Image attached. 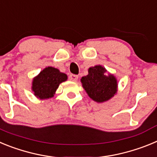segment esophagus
Instances as JSON below:
<instances>
[{
	"mask_svg": "<svg viewBox=\"0 0 157 157\" xmlns=\"http://www.w3.org/2000/svg\"><path fill=\"white\" fill-rule=\"evenodd\" d=\"M78 76L76 75L71 74L70 75H69V79H70L71 81L76 82V81H77V80H78Z\"/></svg>",
	"mask_w": 157,
	"mask_h": 157,
	"instance_id": "obj_1",
	"label": "esophagus"
}]
</instances>
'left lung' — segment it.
Masks as SVG:
<instances>
[{"label":"left lung","instance_id":"8db88e82","mask_svg":"<svg viewBox=\"0 0 157 157\" xmlns=\"http://www.w3.org/2000/svg\"><path fill=\"white\" fill-rule=\"evenodd\" d=\"M106 69L101 65L90 67L86 76L82 77V87L94 101H109L117 92V80L113 75H105Z\"/></svg>","mask_w":157,"mask_h":157}]
</instances>
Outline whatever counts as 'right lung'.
<instances>
[{
    "mask_svg": "<svg viewBox=\"0 0 157 157\" xmlns=\"http://www.w3.org/2000/svg\"><path fill=\"white\" fill-rule=\"evenodd\" d=\"M67 79L64 73L57 68L48 67L40 72L32 82V90L37 98L48 99L52 98L59 85Z\"/></svg>",
    "mask_w": 157,
    "mask_h": 157,
    "instance_id": "1",
    "label": "right lung"
}]
</instances>
